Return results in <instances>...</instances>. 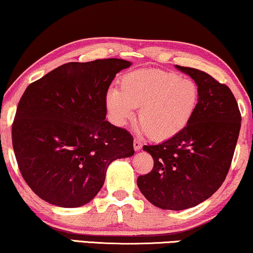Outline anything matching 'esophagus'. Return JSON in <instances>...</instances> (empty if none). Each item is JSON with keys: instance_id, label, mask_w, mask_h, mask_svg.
I'll return each instance as SVG.
<instances>
[{"instance_id": "esophagus-1", "label": "esophagus", "mask_w": 253, "mask_h": 253, "mask_svg": "<svg viewBox=\"0 0 253 253\" xmlns=\"http://www.w3.org/2000/svg\"><path fill=\"white\" fill-rule=\"evenodd\" d=\"M133 147H134V149H135V150H140L142 148V142L140 141L139 139H134Z\"/></svg>"}]
</instances>
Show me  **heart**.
<instances>
[{
  "label": "heart",
  "instance_id": "b5f03b06",
  "mask_svg": "<svg viewBox=\"0 0 253 253\" xmlns=\"http://www.w3.org/2000/svg\"><path fill=\"white\" fill-rule=\"evenodd\" d=\"M198 89L191 79L162 70H135L120 79V91L110 89L106 105L112 119L124 126L139 108L140 129L162 141L177 135L193 118Z\"/></svg>",
  "mask_w": 253,
  "mask_h": 253
}]
</instances>
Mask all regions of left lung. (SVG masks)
Returning a JSON list of instances; mask_svg holds the SVG:
<instances>
[{
  "mask_svg": "<svg viewBox=\"0 0 253 253\" xmlns=\"http://www.w3.org/2000/svg\"><path fill=\"white\" fill-rule=\"evenodd\" d=\"M176 68L196 83V110L177 135L160 145L143 146L154 166L136 180L143 196L166 210L193 208L218 190L231 166L242 121L228 86L201 70Z\"/></svg>",
  "mask_w": 253,
  "mask_h": 253,
  "instance_id": "8db88e82",
  "label": "left lung"
}]
</instances>
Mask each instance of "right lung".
Masks as SVG:
<instances>
[{
	"label": "right lung",
	"instance_id": "1",
	"mask_svg": "<svg viewBox=\"0 0 253 253\" xmlns=\"http://www.w3.org/2000/svg\"><path fill=\"white\" fill-rule=\"evenodd\" d=\"M129 66L119 58L66 63L24 91L12 147L22 176L42 200L84 206L101 189L111 162L134 154L132 134L105 120L108 87Z\"/></svg>",
	"mask_w": 253,
	"mask_h": 253
}]
</instances>
